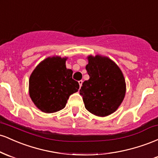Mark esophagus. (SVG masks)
Wrapping results in <instances>:
<instances>
[{
	"instance_id": "1",
	"label": "esophagus",
	"mask_w": 158,
	"mask_h": 158,
	"mask_svg": "<svg viewBox=\"0 0 158 158\" xmlns=\"http://www.w3.org/2000/svg\"><path fill=\"white\" fill-rule=\"evenodd\" d=\"M82 82H83L82 80H79V86H80V87H81V85H82Z\"/></svg>"
}]
</instances>
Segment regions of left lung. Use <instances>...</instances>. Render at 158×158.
I'll use <instances>...</instances> for the list:
<instances>
[{
	"mask_svg": "<svg viewBox=\"0 0 158 158\" xmlns=\"http://www.w3.org/2000/svg\"><path fill=\"white\" fill-rule=\"evenodd\" d=\"M90 79L82 83L79 94L85 107L97 117H107L118 109L126 96V84L122 70L113 60L97 54L87 57Z\"/></svg>",
	"mask_w": 158,
	"mask_h": 158,
	"instance_id": "left-lung-1",
	"label": "left lung"
}]
</instances>
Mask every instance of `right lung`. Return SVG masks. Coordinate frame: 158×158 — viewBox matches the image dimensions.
I'll use <instances>...</instances> for the list:
<instances>
[{"label": "right lung", "mask_w": 158, "mask_h": 158, "mask_svg": "<svg viewBox=\"0 0 158 158\" xmlns=\"http://www.w3.org/2000/svg\"><path fill=\"white\" fill-rule=\"evenodd\" d=\"M68 57H48L34 69L29 79V94L34 105L44 113L64 108L79 85L72 79L73 70L66 68Z\"/></svg>", "instance_id": "add662e5"}]
</instances>
